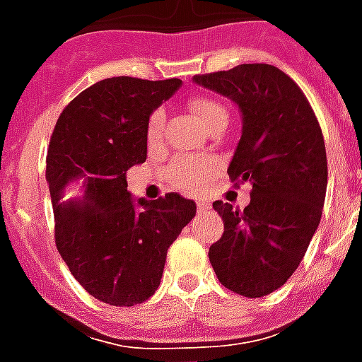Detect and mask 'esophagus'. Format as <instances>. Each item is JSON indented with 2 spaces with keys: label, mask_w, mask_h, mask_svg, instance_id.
<instances>
[{
  "label": "esophagus",
  "mask_w": 362,
  "mask_h": 362,
  "mask_svg": "<svg viewBox=\"0 0 362 362\" xmlns=\"http://www.w3.org/2000/svg\"><path fill=\"white\" fill-rule=\"evenodd\" d=\"M197 209H199V211H205V209H209V204H207V202H197Z\"/></svg>",
  "instance_id": "obj_1"
}]
</instances>
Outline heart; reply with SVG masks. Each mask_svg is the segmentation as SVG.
Returning a JSON list of instances; mask_svg holds the SVG:
<instances>
[{
	"mask_svg": "<svg viewBox=\"0 0 362 362\" xmlns=\"http://www.w3.org/2000/svg\"><path fill=\"white\" fill-rule=\"evenodd\" d=\"M188 108L207 132L215 126H227V108L219 100L211 98V96H196V98H192L188 103ZM163 124H165L163 110L153 112L149 118V126H147V139H149V143H157L160 139ZM213 168H215V165L209 158H176L173 165L168 166V178H170V182L176 188L196 189L207 180V176L213 173Z\"/></svg>",
	"mask_w": 362,
	"mask_h": 362,
	"instance_id": "obj_1",
	"label": "heart"
}]
</instances>
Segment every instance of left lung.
Returning <instances> with one entry per match:
<instances>
[{
	"label": "left lung",
	"mask_w": 362,
	"mask_h": 362,
	"mask_svg": "<svg viewBox=\"0 0 362 362\" xmlns=\"http://www.w3.org/2000/svg\"><path fill=\"white\" fill-rule=\"evenodd\" d=\"M194 81L238 104L243 135L227 173L248 182L243 211L215 202L225 233L209 248L221 285L259 298L295 273L316 233L326 199L327 160L316 114L298 85L269 64L194 75Z\"/></svg>",
	"instance_id": "8db88e82"
}]
</instances>
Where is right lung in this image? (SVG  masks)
<instances>
[{"mask_svg": "<svg viewBox=\"0 0 362 362\" xmlns=\"http://www.w3.org/2000/svg\"><path fill=\"white\" fill-rule=\"evenodd\" d=\"M180 85L103 79L67 104L52 134L46 180L56 246L81 287L112 306L155 295L166 252L196 215V204L176 192L135 204L126 180L147 158L149 116Z\"/></svg>", "mask_w": 362, "mask_h": 362, "instance_id": "1", "label": "right lung"}]
</instances>
